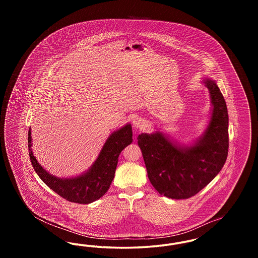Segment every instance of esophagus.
<instances>
[{
  "label": "esophagus",
  "mask_w": 258,
  "mask_h": 258,
  "mask_svg": "<svg viewBox=\"0 0 258 258\" xmlns=\"http://www.w3.org/2000/svg\"><path fill=\"white\" fill-rule=\"evenodd\" d=\"M133 124H134L135 128H141L144 125V121L141 118L136 117V118L134 119V121H133Z\"/></svg>",
  "instance_id": "esophagus-1"
}]
</instances>
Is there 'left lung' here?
<instances>
[{
	"label": "left lung",
	"mask_w": 258,
	"mask_h": 258,
	"mask_svg": "<svg viewBox=\"0 0 258 258\" xmlns=\"http://www.w3.org/2000/svg\"><path fill=\"white\" fill-rule=\"evenodd\" d=\"M213 110L208 126L192 145L171 141L160 132L138 135L148 178L160 195L172 199L196 196L219 174L228 154V113L216 82L203 80Z\"/></svg>",
	"instance_id": "left-lung-1"
}]
</instances>
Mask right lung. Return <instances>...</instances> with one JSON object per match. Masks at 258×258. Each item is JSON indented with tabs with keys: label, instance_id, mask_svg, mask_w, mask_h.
<instances>
[{
	"label": "right lung",
	"instance_id": "1",
	"mask_svg": "<svg viewBox=\"0 0 258 258\" xmlns=\"http://www.w3.org/2000/svg\"><path fill=\"white\" fill-rule=\"evenodd\" d=\"M133 142L130 123L111 134L101 149L98 159L88 171L74 178H58L46 171L32 151L31 128L28 133L29 156L35 171L42 182L68 201L89 204L103 197L114 179L118 158L124 148Z\"/></svg>",
	"mask_w": 258,
	"mask_h": 258
}]
</instances>
